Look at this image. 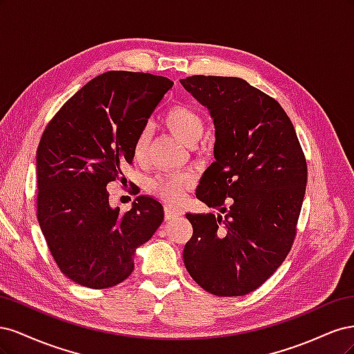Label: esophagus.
Listing matches in <instances>:
<instances>
[{
    "label": "esophagus",
    "instance_id": "esophagus-1",
    "mask_svg": "<svg viewBox=\"0 0 354 354\" xmlns=\"http://www.w3.org/2000/svg\"><path fill=\"white\" fill-rule=\"evenodd\" d=\"M183 216V212L178 208H171V207H165V220L171 221V220H176L178 217Z\"/></svg>",
    "mask_w": 354,
    "mask_h": 354
}]
</instances>
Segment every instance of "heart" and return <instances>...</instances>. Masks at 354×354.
<instances>
[{
	"mask_svg": "<svg viewBox=\"0 0 354 354\" xmlns=\"http://www.w3.org/2000/svg\"><path fill=\"white\" fill-rule=\"evenodd\" d=\"M162 122L171 134L187 146H195L205 133V121L202 115L187 104L171 106L165 112ZM149 143H151V128L146 125L137 133L133 145V156L137 162L146 160ZM190 183L189 176H164L155 178L151 187L158 198L168 203H178L185 198Z\"/></svg>",
	"mask_w": 354,
	"mask_h": 354,
	"instance_id": "b5f03b06",
	"label": "heart"
}]
</instances>
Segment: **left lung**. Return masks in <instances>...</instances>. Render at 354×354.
<instances>
[{
    "label": "left lung",
    "mask_w": 354,
    "mask_h": 354,
    "mask_svg": "<svg viewBox=\"0 0 354 354\" xmlns=\"http://www.w3.org/2000/svg\"><path fill=\"white\" fill-rule=\"evenodd\" d=\"M181 85L216 127L214 158L196 198L221 214H190L183 260L194 281L218 297L261 286L291 251L307 186V164L282 106L242 78L194 75Z\"/></svg>",
    "instance_id": "left-lung-1"
}]
</instances>
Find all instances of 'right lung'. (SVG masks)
I'll return each mask as SVG.
<instances>
[{
  "instance_id": "add662e5",
  "label": "right lung",
  "mask_w": 354,
  "mask_h": 354,
  "mask_svg": "<svg viewBox=\"0 0 354 354\" xmlns=\"http://www.w3.org/2000/svg\"><path fill=\"white\" fill-rule=\"evenodd\" d=\"M143 72L111 71L75 93L48 122L37 151V217L62 273L103 289L134 270V252L164 221V208L140 195L130 211L112 208L111 181L133 164L137 133L173 87Z\"/></svg>"
}]
</instances>
